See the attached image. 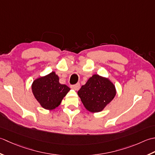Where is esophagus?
I'll use <instances>...</instances> for the list:
<instances>
[{
	"label": "esophagus",
	"mask_w": 155,
	"mask_h": 155,
	"mask_svg": "<svg viewBox=\"0 0 155 155\" xmlns=\"http://www.w3.org/2000/svg\"><path fill=\"white\" fill-rule=\"evenodd\" d=\"M71 88H72V89H74V90H75V91H78L80 88V84L78 83L75 85H73V86H71Z\"/></svg>",
	"instance_id": "esophagus-1"
}]
</instances>
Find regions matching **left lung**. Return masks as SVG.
<instances>
[{"instance_id":"8db88e82","label":"left lung","mask_w":155,"mask_h":155,"mask_svg":"<svg viewBox=\"0 0 155 155\" xmlns=\"http://www.w3.org/2000/svg\"><path fill=\"white\" fill-rule=\"evenodd\" d=\"M81 102L89 112H100L112 102L116 94V90L108 78L94 74L78 91Z\"/></svg>"}]
</instances>
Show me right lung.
<instances>
[{"mask_svg": "<svg viewBox=\"0 0 155 155\" xmlns=\"http://www.w3.org/2000/svg\"><path fill=\"white\" fill-rule=\"evenodd\" d=\"M59 80L58 75L55 71H52L35 80L31 85L35 98L44 109H55L70 90L66 85L60 84Z\"/></svg>", "mask_w": 155, "mask_h": 155, "instance_id": "right-lung-1", "label": "right lung"}]
</instances>
